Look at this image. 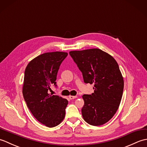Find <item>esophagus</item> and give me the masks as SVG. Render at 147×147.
<instances>
[{
	"label": "esophagus",
	"mask_w": 147,
	"mask_h": 147,
	"mask_svg": "<svg viewBox=\"0 0 147 147\" xmlns=\"http://www.w3.org/2000/svg\"><path fill=\"white\" fill-rule=\"evenodd\" d=\"M69 99H71V100H73V99L77 98V96H71V95H70L69 96Z\"/></svg>",
	"instance_id": "esophagus-1"
}]
</instances>
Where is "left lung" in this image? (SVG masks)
Returning a JSON list of instances; mask_svg holds the SVG:
<instances>
[{"instance_id": "obj_1", "label": "left lung", "mask_w": 147, "mask_h": 147, "mask_svg": "<svg viewBox=\"0 0 147 147\" xmlns=\"http://www.w3.org/2000/svg\"><path fill=\"white\" fill-rule=\"evenodd\" d=\"M69 55L83 74L85 83L93 84L94 92L83 95V117L92 126L107 123L117 111L124 80L116 61L102 50L71 51Z\"/></svg>"}]
</instances>
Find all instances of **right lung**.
<instances>
[{"mask_svg": "<svg viewBox=\"0 0 147 147\" xmlns=\"http://www.w3.org/2000/svg\"><path fill=\"white\" fill-rule=\"evenodd\" d=\"M67 56L66 52L45 53L30 61L24 71V100L33 116L49 127L57 126L65 117L68 101L49 92L51 86H57L59 67Z\"/></svg>", "mask_w": 147, "mask_h": 147, "instance_id": "obj_1", "label": "right lung"}]
</instances>
